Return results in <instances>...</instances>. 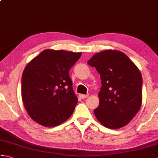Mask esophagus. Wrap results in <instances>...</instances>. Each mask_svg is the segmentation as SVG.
Instances as JSON below:
<instances>
[{
  "mask_svg": "<svg viewBox=\"0 0 158 158\" xmlns=\"http://www.w3.org/2000/svg\"><path fill=\"white\" fill-rule=\"evenodd\" d=\"M88 94H86V95H84V94H79V96L80 98H81V99H84V98H87L88 97Z\"/></svg>",
  "mask_w": 158,
  "mask_h": 158,
  "instance_id": "1",
  "label": "esophagus"
}]
</instances>
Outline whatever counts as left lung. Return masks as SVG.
<instances>
[{
    "label": "left lung",
    "mask_w": 158,
    "mask_h": 158,
    "mask_svg": "<svg viewBox=\"0 0 158 158\" xmlns=\"http://www.w3.org/2000/svg\"><path fill=\"white\" fill-rule=\"evenodd\" d=\"M88 64L95 67L101 79L99 106L94 110L97 119L110 129L125 126L141 106V73L125 53L117 50L96 53Z\"/></svg>",
    "instance_id": "obj_1"
}]
</instances>
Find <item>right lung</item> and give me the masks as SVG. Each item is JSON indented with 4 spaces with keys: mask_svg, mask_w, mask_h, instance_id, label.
I'll list each match as a JSON object with an SVG mask.
<instances>
[{
    "mask_svg": "<svg viewBox=\"0 0 158 158\" xmlns=\"http://www.w3.org/2000/svg\"><path fill=\"white\" fill-rule=\"evenodd\" d=\"M81 56L45 49L33 58L22 77V98L29 116L45 127H54L72 115L78 101L69 70Z\"/></svg>",
    "mask_w": 158,
    "mask_h": 158,
    "instance_id": "1",
    "label": "right lung"
}]
</instances>
